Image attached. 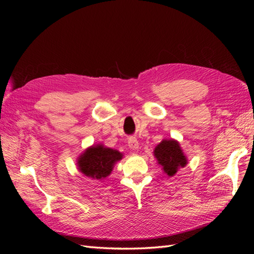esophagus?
I'll return each mask as SVG.
<instances>
[{
    "label": "esophagus",
    "instance_id": "34e87169",
    "mask_svg": "<svg viewBox=\"0 0 254 254\" xmlns=\"http://www.w3.org/2000/svg\"><path fill=\"white\" fill-rule=\"evenodd\" d=\"M127 143H128V147H130L131 149H135V150L138 149V141L134 136L128 137Z\"/></svg>",
    "mask_w": 254,
    "mask_h": 254
}]
</instances>
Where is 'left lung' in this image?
<instances>
[{"mask_svg":"<svg viewBox=\"0 0 254 254\" xmlns=\"http://www.w3.org/2000/svg\"><path fill=\"white\" fill-rule=\"evenodd\" d=\"M154 154L158 160V164L163 166L164 171L168 176H174L178 169L187 165V158L183 155L178 142L170 139V141H163L156 146Z\"/></svg>","mask_w":254,"mask_h":254,"instance_id":"obj_1","label":"left lung"}]
</instances>
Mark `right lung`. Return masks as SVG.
<instances>
[{
    "instance_id": "obj_1",
    "label": "right lung",
    "mask_w": 254,
    "mask_h": 254,
    "mask_svg": "<svg viewBox=\"0 0 254 254\" xmlns=\"http://www.w3.org/2000/svg\"><path fill=\"white\" fill-rule=\"evenodd\" d=\"M122 158V154L116 149L97 145L88 148L78 159L79 170L85 176L101 180L110 175L113 165Z\"/></svg>"
}]
</instances>
